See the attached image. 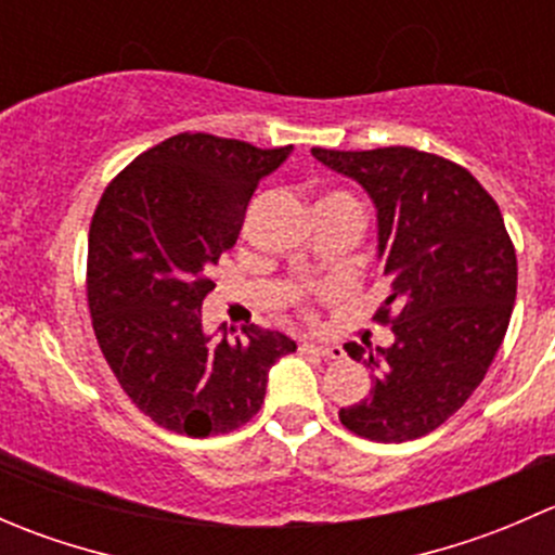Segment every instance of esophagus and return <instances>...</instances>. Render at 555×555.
Segmentation results:
<instances>
[{"instance_id": "obj_1", "label": "esophagus", "mask_w": 555, "mask_h": 555, "mask_svg": "<svg viewBox=\"0 0 555 555\" xmlns=\"http://www.w3.org/2000/svg\"><path fill=\"white\" fill-rule=\"evenodd\" d=\"M304 349L317 357H324V360H340L344 357V349L335 344H304Z\"/></svg>"}]
</instances>
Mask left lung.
<instances>
[{
	"instance_id": "left-lung-1",
	"label": "left lung",
	"mask_w": 555,
	"mask_h": 555,
	"mask_svg": "<svg viewBox=\"0 0 555 555\" xmlns=\"http://www.w3.org/2000/svg\"><path fill=\"white\" fill-rule=\"evenodd\" d=\"M362 184L376 206L378 260L389 295L376 319L395 344H346L373 371L365 400L340 408L346 429L405 443L467 402L500 351L516 304L518 262L496 201L462 166L413 147L311 150Z\"/></svg>"
}]
</instances>
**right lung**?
<instances>
[{
	"mask_svg": "<svg viewBox=\"0 0 555 555\" xmlns=\"http://www.w3.org/2000/svg\"><path fill=\"white\" fill-rule=\"evenodd\" d=\"M289 147L260 150L211 133H177L104 190L88 233V309L104 360L133 405L177 435L244 427L262 405L268 371L295 351L279 330L211 338L201 306L209 268L236 244L262 177Z\"/></svg>",
	"mask_w": 555,
	"mask_h": 555,
	"instance_id": "right-lung-1",
	"label": "right lung"
}]
</instances>
